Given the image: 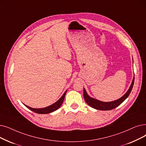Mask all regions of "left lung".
<instances>
[{"label": "left lung", "mask_w": 146, "mask_h": 146, "mask_svg": "<svg viewBox=\"0 0 146 146\" xmlns=\"http://www.w3.org/2000/svg\"><path fill=\"white\" fill-rule=\"evenodd\" d=\"M134 77L133 78L132 84L131 85L130 88H129L128 91L126 92V93L124 95V96L120 98L116 101H111V102H102V101H100L99 100L92 98L88 96V95L87 94L85 89H84V97L86 101V103L94 109H96L100 110H110L113 109H115L116 107H117L120 104L122 103L126 99V98L129 96V94L132 91L133 85H134Z\"/></svg>", "instance_id": "1"}]
</instances>
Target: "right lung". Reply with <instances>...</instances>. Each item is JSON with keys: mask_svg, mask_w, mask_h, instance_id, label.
Instances as JSON below:
<instances>
[{"mask_svg": "<svg viewBox=\"0 0 146 146\" xmlns=\"http://www.w3.org/2000/svg\"><path fill=\"white\" fill-rule=\"evenodd\" d=\"M66 91L64 92V94L62 95V96L57 101L56 103H55L54 104H53L52 105L48 106L47 107H45V108H42V109H33L31 108V107H30L27 106H26L28 109H29L30 110H31V111H34L35 113H38V114H47V113H50L51 112H53L54 111H55L56 110H57L58 109H59V107L61 106V104L63 103V101L64 100L65 98V96L66 94Z\"/></svg>", "mask_w": 146, "mask_h": 146, "instance_id": "right-lung-1", "label": "right lung"}]
</instances>
